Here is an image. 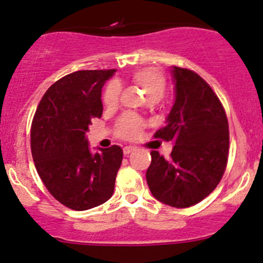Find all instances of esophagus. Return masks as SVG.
I'll return each instance as SVG.
<instances>
[{"label":"esophagus","instance_id":"34e87169","mask_svg":"<svg viewBox=\"0 0 263 263\" xmlns=\"http://www.w3.org/2000/svg\"><path fill=\"white\" fill-rule=\"evenodd\" d=\"M135 150H136V148L132 147V146H126V147L123 148V154L124 155H129L131 153H134Z\"/></svg>","mask_w":263,"mask_h":263}]
</instances>
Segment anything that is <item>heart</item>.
Wrapping results in <instances>:
<instances>
[{"instance_id": "heart-1", "label": "heart", "mask_w": 263, "mask_h": 263, "mask_svg": "<svg viewBox=\"0 0 263 263\" xmlns=\"http://www.w3.org/2000/svg\"><path fill=\"white\" fill-rule=\"evenodd\" d=\"M132 81L145 93L150 102H159L166 90V79L160 70L155 68H142L132 74ZM121 87L117 82H110L103 90V103L107 108H113L118 104ZM142 122L131 115L123 116L117 124V135L121 139L132 140L140 134Z\"/></svg>"}]
</instances>
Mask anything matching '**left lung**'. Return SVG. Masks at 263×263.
<instances>
[{
	"label": "left lung",
	"instance_id": "left-lung-1",
	"mask_svg": "<svg viewBox=\"0 0 263 263\" xmlns=\"http://www.w3.org/2000/svg\"><path fill=\"white\" fill-rule=\"evenodd\" d=\"M175 102L166 126L155 139L174 143L170 159L151 151L146 180L161 203L187 208L208 197L224 174L229 150L228 121L222 103L201 77L171 68Z\"/></svg>",
	"mask_w": 263,
	"mask_h": 263
}]
</instances>
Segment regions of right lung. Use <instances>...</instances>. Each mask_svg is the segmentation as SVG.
Returning <instances> with one entry per match:
<instances>
[{
	"label": "right lung",
	"mask_w": 263,
	"mask_h": 263,
	"mask_svg": "<svg viewBox=\"0 0 263 263\" xmlns=\"http://www.w3.org/2000/svg\"><path fill=\"white\" fill-rule=\"evenodd\" d=\"M78 70L46 90L31 126V153L39 176L58 201L74 211L106 203L122 164L120 146L90 153L87 132L103 112L102 88L115 74Z\"/></svg>",
	"instance_id": "obj_1"
}]
</instances>
